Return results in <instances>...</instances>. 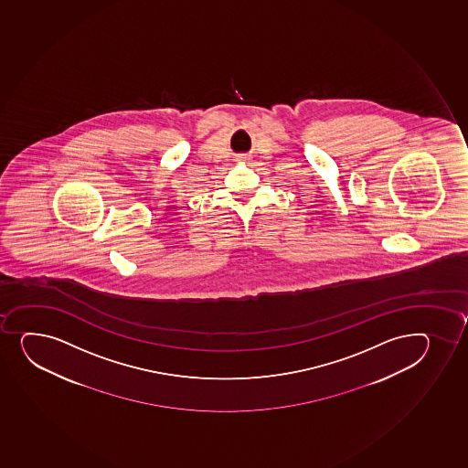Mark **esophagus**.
<instances>
[{"label":"esophagus","mask_w":468,"mask_h":468,"mask_svg":"<svg viewBox=\"0 0 468 468\" xmlns=\"http://www.w3.org/2000/svg\"><path fill=\"white\" fill-rule=\"evenodd\" d=\"M248 160H250V157H248V155H246V154H240V155H239V157H237V162H239V163H245V162H248Z\"/></svg>","instance_id":"34e87169"}]
</instances>
